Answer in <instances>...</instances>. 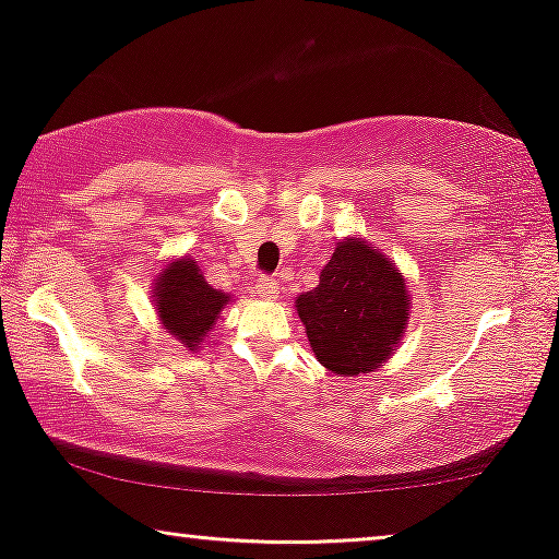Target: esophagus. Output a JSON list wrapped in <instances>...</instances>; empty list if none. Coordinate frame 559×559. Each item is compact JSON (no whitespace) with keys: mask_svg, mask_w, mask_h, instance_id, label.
<instances>
[{"mask_svg":"<svg viewBox=\"0 0 559 559\" xmlns=\"http://www.w3.org/2000/svg\"><path fill=\"white\" fill-rule=\"evenodd\" d=\"M257 297H262V300H274V297H280V282L274 277H259L254 282V289H251Z\"/></svg>","mask_w":559,"mask_h":559,"instance_id":"1","label":"esophagus"}]
</instances>
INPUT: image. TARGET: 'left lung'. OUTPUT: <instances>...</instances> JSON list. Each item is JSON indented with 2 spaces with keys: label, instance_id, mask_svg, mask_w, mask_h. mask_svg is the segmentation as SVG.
<instances>
[{
  "label": "left lung",
  "instance_id": "left-lung-1",
  "mask_svg": "<svg viewBox=\"0 0 559 559\" xmlns=\"http://www.w3.org/2000/svg\"><path fill=\"white\" fill-rule=\"evenodd\" d=\"M312 354L328 371L358 377L400 346L409 316L407 282L389 257L361 239H343L316 289L295 300Z\"/></svg>",
  "mask_w": 559,
  "mask_h": 559
}]
</instances>
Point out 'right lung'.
Here are the masks:
<instances>
[{
    "label": "right lung",
    "instance_id": "obj_1",
    "mask_svg": "<svg viewBox=\"0 0 559 559\" xmlns=\"http://www.w3.org/2000/svg\"><path fill=\"white\" fill-rule=\"evenodd\" d=\"M152 300L157 305V318L163 320L165 331L188 350H198L216 325L224 305L231 302V295L213 289L203 280L195 259L182 257L159 270Z\"/></svg>",
    "mask_w": 559,
    "mask_h": 559
}]
</instances>
